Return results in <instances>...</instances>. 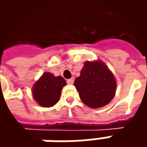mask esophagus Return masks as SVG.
Listing matches in <instances>:
<instances>
[{
	"mask_svg": "<svg viewBox=\"0 0 147 147\" xmlns=\"http://www.w3.org/2000/svg\"><path fill=\"white\" fill-rule=\"evenodd\" d=\"M74 82V78H71L67 80V82H68L69 84H73Z\"/></svg>",
	"mask_w": 147,
	"mask_h": 147,
	"instance_id": "obj_1",
	"label": "esophagus"
}]
</instances>
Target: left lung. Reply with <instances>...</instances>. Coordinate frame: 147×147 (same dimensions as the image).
<instances>
[{
  "label": "left lung",
  "instance_id": "1",
  "mask_svg": "<svg viewBox=\"0 0 147 147\" xmlns=\"http://www.w3.org/2000/svg\"><path fill=\"white\" fill-rule=\"evenodd\" d=\"M74 84L82 102L93 109L109 104L115 94V76L100 60L85 62Z\"/></svg>",
  "mask_w": 147,
  "mask_h": 147
}]
</instances>
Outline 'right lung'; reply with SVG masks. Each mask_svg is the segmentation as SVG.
<instances>
[{
    "mask_svg": "<svg viewBox=\"0 0 147 147\" xmlns=\"http://www.w3.org/2000/svg\"><path fill=\"white\" fill-rule=\"evenodd\" d=\"M66 81L61 76L44 73L32 87V96L42 107H51L59 100L61 91Z\"/></svg>",
    "mask_w": 147,
    "mask_h": 147,
    "instance_id": "obj_1",
    "label": "right lung"
}]
</instances>
